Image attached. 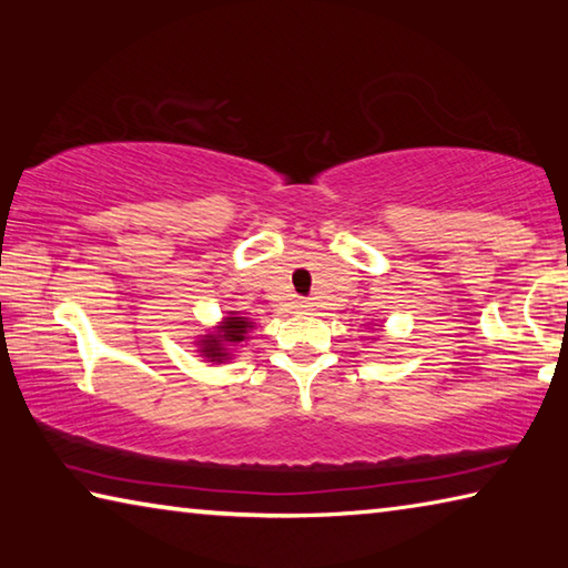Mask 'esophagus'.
<instances>
[{"mask_svg": "<svg viewBox=\"0 0 568 568\" xmlns=\"http://www.w3.org/2000/svg\"><path fill=\"white\" fill-rule=\"evenodd\" d=\"M297 307H301V311H311V303H307V301H301V303H297Z\"/></svg>", "mask_w": 568, "mask_h": 568, "instance_id": "1", "label": "esophagus"}]
</instances>
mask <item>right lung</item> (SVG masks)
I'll return each instance as SVG.
<instances>
[{"instance_id": "1", "label": "right lung", "mask_w": 568, "mask_h": 568, "mask_svg": "<svg viewBox=\"0 0 568 568\" xmlns=\"http://www.w3.org/2000/svg\"><path fill=\"white\" fill-rule=\"evenodd\" d=\"M250 328H253V323H250L247 318H243V315H237V313H230L223 321V325H217V331L207 333L197 341L200 353H203V358L213 361V363L230 361V348L237 343H243L247 338Z\"/></svg>"}]
</instances>
